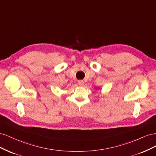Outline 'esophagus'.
Instances as JSON below:
<instances>
[{
	"mask_svg": "<svg viewBox=\"0 0 156 156\" xmlns=\"http://www.w3.org/2000/svg\"><path fill=\"white\" fill-rule=\"evenodd\" d=\"M78 84H79V86L83 87V86H84V81H82V80H80V81H78Z\"/></svg>",
	"mask_w": 156,
	"mask_h": 156,
	"instance_id": "34e87169",
	"label": "esophagus"
}]
</instances>
